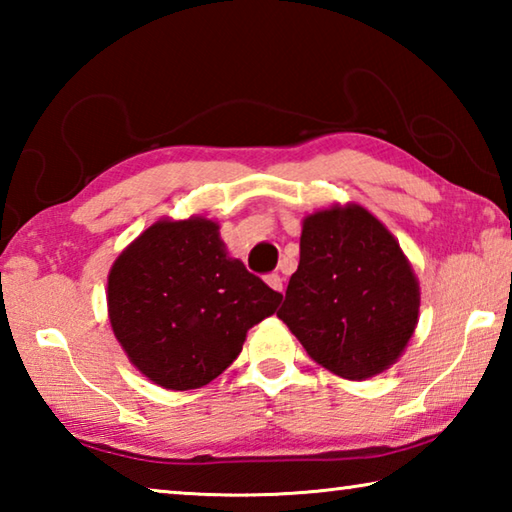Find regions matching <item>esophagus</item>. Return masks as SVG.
Here are the masks:
<instances>
[{
	"instance_id": "34e87169",
	"label": "esophagus",
	"mask_w": 512,
	"mask_h": 512,
	"mask_svg": "<svg viewBox=\"0 0 512 512\" xmlns=\"http://www.w3.org/2000/svg\"><path fill=\"white\" fill-rule=\"evenodd\" d=\"M266 284H268V287H271L273 291H277V293H282V287H284V284H282V277H280V275H277V273H271V275H266Z\"/></svg>"
}]
</instances>
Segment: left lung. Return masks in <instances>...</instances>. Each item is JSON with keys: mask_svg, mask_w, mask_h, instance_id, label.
<instances>
[{"mask_svg": "<svg viewBox=\"0 0 512 512\" xmlns=\"http://www.w3.org/2000/svg\"><path fill=\"white\" fill-rule=\"evenodd\" d=\"M420 314V284L386 225L357 203L305 216L300 264L277 318L320 366L375 377L400 359Z\"/></svg>", "mask_w": 512, "mask_h": 512, "instance_id": "1", "label": "left lung"}]
</instances>
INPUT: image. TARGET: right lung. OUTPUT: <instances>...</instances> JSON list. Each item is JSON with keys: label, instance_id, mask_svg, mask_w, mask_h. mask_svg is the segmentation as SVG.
<instances>
[{"label": "right lung", "instance_id": "1", "mask_svg": "<svg viewBox=\"0 0 512 512\" xmlns=\"http://www.w3.org/2000/svg\"><path fill=\"white\" fill-rule=\"evenodd\" d=\"M273 291L228 250L219 223L162 219L108 275V316L133 366L167 391L210 384L239 357L248 329L275 314Z\"/></svg>", "mask_w": 512, "mask_h": 512}]
</instances>
